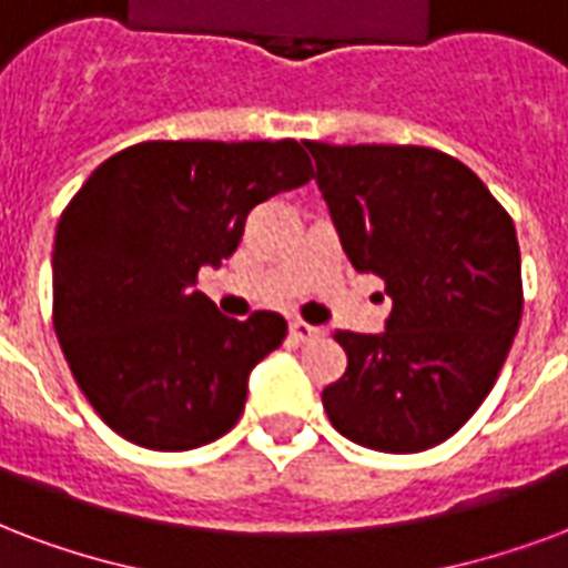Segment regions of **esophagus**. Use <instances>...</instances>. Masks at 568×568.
I'll return each mask as SVG.
<instances>
[{
    "instance_id": "1",
    "label": "esophagus",
    "mask_w": 568,
    "mask_h": 568,
    "mask_svg": "<svg viewBox=\"0 0 568 568\" xmlns=\"http://www.w3.org/2000/svg\"><path fill=\"white\" fill-rule=\"evenodd\" d=\"M290 335L305 344V341L320 338V335H323V329H317V326H311V323H305V320H293V323H290Z\"/></svg>"
}]
</instances>
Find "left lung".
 <instances>
[{"label":"left lung","instance_id":"obj_1","mask_svg":"<svg viewBox=\"0 0 568 568\" xmlns=\"http://www.w3.org/2000/svg\"><path fill=\"white\" fill-rule=\"evenodd\" d=\"M305 146L341 248L392 300L381 335L335 332L347 371L323 407L359 446L430 449L479 410L509 356L524 308L515 224L437 149Z\"/></svg>","mask_w":568,"mask_h":568}]
</instances>
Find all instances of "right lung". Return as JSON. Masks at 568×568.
I'll list each match as a JSON object with an SVG mask.
<instances>
[{
	"instance_id": "1",
	"label": "right lung",
	"mask_w": 568,
	"mask_h": 568,
	"mask_svg": "<svg viewBox=\"0 0 568 568\" xmlns=\"http://www.w3.org/2000/svg\"><path fill=\"white\" fill-rule=\"evenodd\" d=\"M311 176L296 140H149L77 191L53 242V329L119 437L185 452L236 425L251 371L287 323L224 317L194 290L197 272L236 251L251 209Z\"/></svg>"
}]
</instances>
